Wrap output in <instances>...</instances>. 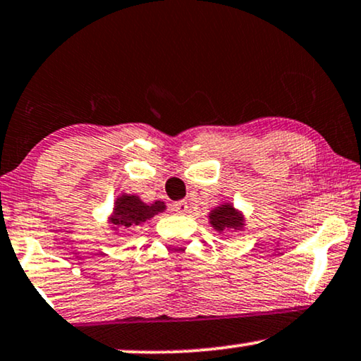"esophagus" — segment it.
<instances>
[{
    "label": "esophagus",
    "mask_w": 361,
    "mask_h": 361,
    "mask_svg": "<svg viewBox=\"0 0 361 361\" xmlns=\"http://www.w3.org/2000/svg\"><path fill=\"white\" fill-rule=\"evenodd\" d=\"M173 211H175V213H178V214H186L188 213V203H186V201H176V203H173Z\"/></svg>",
    "instance_id": "esophagus-1"
}]
</instances>
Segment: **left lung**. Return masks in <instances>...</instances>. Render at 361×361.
I'll list each match as a JSON object with an SVG mask.
<instances>
[{
    "label": "left lung",
    "mask_w": 361,
    "mask_h": 361,
    "mask_svg": "<svg viewBox=\"0 0 361 361\" xmlns=\"http://www.w3.org/2000/svg\"><path fill=\"white\" fill-rule=\"evenodd\" d=\"M209 223L216 231L223 233L224 229H241L244 219L231 204H221L211 211Z\"/></svg>",
    "instance_id": "1"
}]
</instances>
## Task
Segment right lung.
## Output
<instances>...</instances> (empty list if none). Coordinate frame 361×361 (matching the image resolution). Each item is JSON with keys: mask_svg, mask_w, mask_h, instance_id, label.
<instances>
[{"mask_svg": "<svg viewBox=\"0 0 361 361\" xmlns=\"http://www.w3.org/2000/svg\"><path fill=\"white\" fill-rule=\"evenodd\" d=\"M165 211L163 201H155L153 204H145L135 195H122L117 198L114 206V213L110 216V224L117 231H130L137 226H142L147 219Z\"/></svg>", "mask_w": 361, "mask_h": 361, "instance_id": "add662e5", "label": "right lung"}]
</instances>
